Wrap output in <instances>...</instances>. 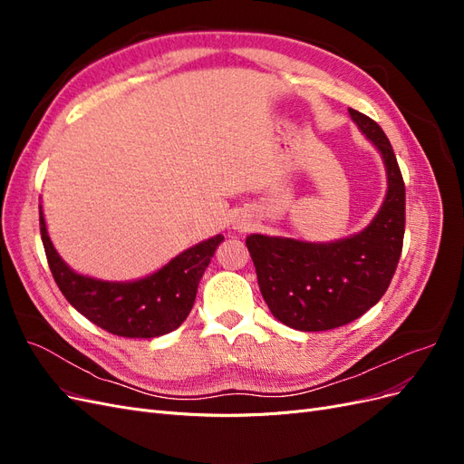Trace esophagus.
Masks as SVG:
<instances>
[{"label": "esophagus", "mask_w": 464, "mask_h": 464, "mask_svg": "<svg viewBox=\"0 0 464 464\" xmlns=\"http://www.w3.org/2000/svg\"><path fill=\"white\" fill-rule=\"evenodd\" d=\"M237 228H246V227H242V224H240V227H237Z\"/></svg>", "instance_id": "esophagus-1"}]
</instances>
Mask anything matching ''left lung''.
Wrapping results in <instances>:
<instances>
[{
    "instance_id": "1",
    "label": "left lung",
    "mask_w": 464,
    "mask_h": 464,
    "mask_svg": "<svg viewBox=\"0 0 464 464\" xmlns=\"http://www.w3.org/2000/svg\"><path fill=\"white\" fill-rule=\"evenodd\" d=\"M348 111L385 162L387 195L375 218L360 234L329 244L246 237L263 300L280 323L298 331L336 329L366 314L382 300L401 259L404 181L397 157L372 118Z\"/></svg>"
}]
</instances>
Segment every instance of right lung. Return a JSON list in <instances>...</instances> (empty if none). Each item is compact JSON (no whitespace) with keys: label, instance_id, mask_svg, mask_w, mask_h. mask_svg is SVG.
<instances>
[{"label":"right lung","instance_id":"1","mask_svg":"<svg viewBox=\"0 0 464 464\" xmlns=\"http://www.w3.org/2000/svg\"><path fill=\"white\" fill-rule=\"evenodd\" d=\"M40 236L55 285L75 310L101 329L130 339H152L178 329L189 315L199 280L224 236L181 251L162 269L133 283H108L69 269L53 249L40 207Z\"/></svg>","mask_w":464,"mask_h":464}]
</instances>
